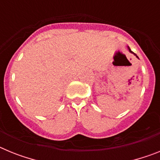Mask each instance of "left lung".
<instances>
[{
	"mask_svg": "<svg viewBox=\"0 0 160 160\" xmlns=\"http://www.w3.org/2000/svg\"><path fill=\"white\" fill-rule=\"evenodd\" d=\"M128 49H129V51H130V53H133V54L135 55V57H136V58H138V56H137V55H136V54H135V53H134V52H132V51H131V49H130V48H129V46H128Z\"/></svg>",
	"mask_w": 160,
	"mask_h": 160,
	"instance_id": "8db88e82",
	"label": "left lung"
}]
</instances>
